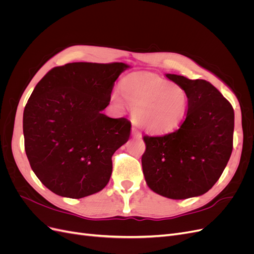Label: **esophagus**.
<instances>
[{
  "label": "esophagus",
  "mask_w": 254,
  "mask_h": 254,
  "mask_svg": "<svg viewBox=\"0 0 254 254\" xmlns=\"http://www.w3.org/2000/svg\"><path fill=\"white\" fill-rule=\"evenodd\" d=\"M132 134H133V136H135V137H141L142 136V134H141V132L139 131V130H137L136 128H132Z\"/></svg>",
  "instance_id": "esophagus-1"
}]
</instances>
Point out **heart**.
<instances>
[{
  "mask_svg": "<svg viewBox=\"0 0 254 254\" xmlns=\"http://www.w3.org/2000/svg\"><path fill=\"white\" fill-rule=\"evenodd\" d=\"M121 93L133 110L134 122L148 132H171L187 117V91L165 79L155 76H130L122 81ZM112 98L122 106L119 94H114Z\"/></svg>",
  "mask_w": 254,
  "mask_h": 254,
  "instance_id": "1",
  "label": "heart"
}]
</instances>
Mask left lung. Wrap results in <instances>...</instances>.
Listing matches in <instances>:
<instances>
[{
    "label": "left lung",
    "mask_w": 254,
    "mask_h": 254,
    "mask_svg": "<svg viewBox=\"0 0 254 254\" xmlns=\"http://www.w3.org/2000/svg\"><path fill=\"white\" fill-rule=\"evenodd\" d=\"M189 95L186 120L176 131L144 135L142 167L155 193L171 199L203 195L227 166L233 149L234 110L209 81L165 74Z\"/></svg>",
    "instance_id": "left-lung-1"
}]
</instances>
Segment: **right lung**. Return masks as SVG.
Returning <instances> with one entry per match:
<instances>
[{"mask_svg":"<svg viewBox=\"0 0 254 254\" xmlns=\"http://www.w3.org/2000/svg\"><path fill=\"white\" fill-rule=\"evenodd\" d=\"M123 63H73L54 67L37 83L23 113L30 167L59 196L78 199L102 190L112 156L130 135L131 123L102 111L110 103Z\"/></svg>","mask_w":254,"mask_h":254,"instance_id":"obj_1","label":"right lung"}]
</instances>
